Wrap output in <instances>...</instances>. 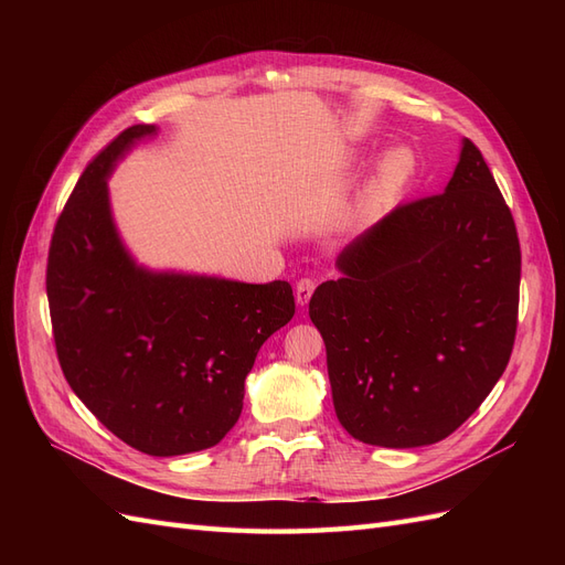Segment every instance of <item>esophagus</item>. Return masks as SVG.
Returning a JSON list of instances; mask_svg holds the SVG:
<instances>
[{
	"label": "esophagus",
	"mask_w": 565,
	"mask_h": 565,
	"mask_svg": "<svg viewBox=\"0 0 565 565\" xmlns=\"http://www.w3.org/2000/svg\"><path fill=\"white\" fill-rule=\"evenodd\" d=\"M313 289H316V280H313V278H301V280L297 282V287H295L297 303H299V306L309 303V299H311V295H313Z\"/></svg>",
	"instance_id": "34e87169"
}]
</instances>
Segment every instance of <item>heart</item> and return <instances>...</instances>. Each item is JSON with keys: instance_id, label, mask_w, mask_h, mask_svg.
Masks as SVG:
<instances>
[{"instance_id": "1", "label": "heart", "mask_w": 565, "mask_h": 565, "mask_svg": "<svg viewBox=\"0 0 565 565\" xmlns=\"http://www.w3.org/2000/svg\"><path fill=\"white\" fill-rule=\"evenodd\" d=\"M413 177H415L413 150L405 146H396L382 152V158L377 160V164H374L372 177L365 188L367 207L377 210L382 204L391 202L409 181H413Z\"/></svg>"}]
</instances>
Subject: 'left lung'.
Returning a JSON list of instances; mask_svg holds the SVG:
<instances>
[{
	"label": "left lung",
	"mask_w": 565,
	"mask_h": 565,
	"mask_svg": "<svg viewBox=\"0 0 565 565\" xmlns=\"http://www.w3.org/2000/svg\"><path fill=\"white\" fill-rule=\"evenodd\" d=\"M337 264L309 316L341 426L382 448L448 438L502 377L519 324V233L481 150L465 139L446 193L398 204Z\"/></svg>",
	"instance_id": "8db88e82"
}]
</instances>
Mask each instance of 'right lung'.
Listing matches in <instances>:
<instances>
[{"label":"right lung","mask_w":565,"mask_h":565,"mask_svg":"<svg viewBox=\"0 0 565 565\" xmlns=\"http://www.w3.org/2000/svg\"><path fill=\"white\" fill-rule=\"evenodd\" d=\"M152 125H134L84 169L54 226L46 297L67 384L134 450L212 448L243 413L264 341L295 316L292 285L148 273L115 233L106 177Z\"/></svg>","instance_id":"obj_1"}]
</instances>
